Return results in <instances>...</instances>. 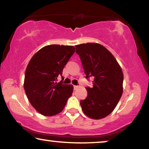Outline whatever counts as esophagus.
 <instances>
[{
	"instance_id": "esophagus-1",
	"label": "esophagus",
	"mask_w": 149,
	"mask_h": 149,
	"mask_svg": "<svg viewBox=\"0 0 149 149\" xmlns=\"http://www.w3.org/2000/svg\"><path fill=\"white\" fill-rule=\"evenodd\" d=\"M77 88H79V86H74V90L77 89Z\"/></svg>"
}]
</instances>
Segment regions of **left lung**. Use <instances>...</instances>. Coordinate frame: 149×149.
Here are the masks:
<instances>
[{"label":"left lung","instance_id":"1","mask_svg":"<svg viewBox=\"0 0 149 149\" xmlns=\"http://www.w3.org/2000/svg\"><path fill=\"white\" fill-rule=\"evenodd\" d=\"M86 78L93 77V88L86 87L88 96L80 100L86 116L95 119L109 115L116 108L123 93V74L113 55L96 43L75 46Z\"/></svg>","mask_w":149,"mask_h":149}]
</instances>
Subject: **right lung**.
<instances>
[{"instance_id": "1", "label": "right lung", "mask_w": 149, "mask_h": 149, "mask_svg": "<svg viewBox=\"0 0 149 149\" xmlns=\"http://www.w3.org/2000/svg\"><path fill=\"white\" fill-rule=\"evenodd\" d=\"M75 52L73 46L48 45L32 56L27 66L24 90L29 101L45 116L61 112L73 93V86L56 82Z\"/></svg>"}]
</instances>
